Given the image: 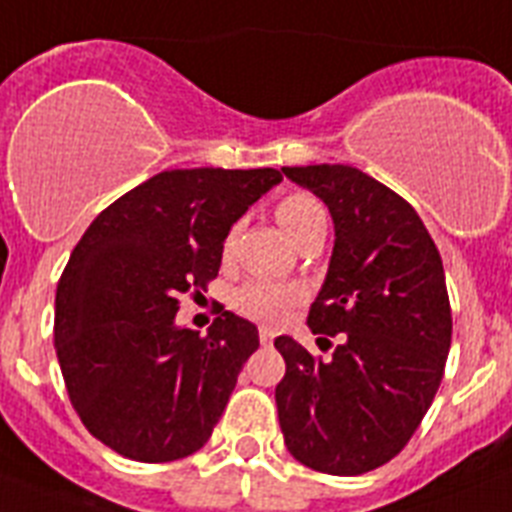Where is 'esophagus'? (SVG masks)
I'll use <instances>...</instances> for the list:
<instances>
[{
  "label": "esophagus",
  "mask_w": 512,
  "mask_h": 512,
  "mask_svg": "<svg viewBox=\"0 0 512 512\" xmlns=\"http://www.w3.org/2000/svg\"><path fill=\"white\" fill-rule=\"evenodd\" d=\"M259 340H261V345H272V340H274V332L272 329H259Z\"/></svg>",
  "instance_id": "esophagus-1"
}]
</instances>
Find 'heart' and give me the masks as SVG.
I'll return each mask as SVG.
<instances>
[{"label":"heart","instance_id":"obj_1","mask_svg":"<svg viewBox=\"0 0 512 512\" xmlns=\"http://www.w3.org/2000/svg\"><path fill=\"white\" fill-rule=\"evenodd\" d=\"M277 225L285 230V235L293 240L295 246H303L308 238H314L319 232H327V211L324 206L308 193H290L274 206ZM238 238V227H232L222 240V256H230ZM303 298V290L298 285H282V282H264L251 280L240 285L232 293V308L240 316H246L251 322L259 324H280L287 311L298 306Z\"/></svg>","mask_w":512,"mask_h":512}]
</instances>
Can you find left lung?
Masks as SVG:
<instances>
[{"label": "left lung", "instance_id": "8db88e82", "mask_svg": "<svg viewBox=\"0 0 512 512\" xmlns=\"http://www.w3.org/2000/svg\"><path fill=\"white\" fill-rule=\"evenodd\" d=\"M282 172L322 198L335 222L308 327L340 342L324 361L293 337L274 340L285 358L274 390L282 434L303 466L361 476L408 445L437 395L453 337L445 269L416 209L366 172L348 164Z\"/></svg>", "mask_w": 512, "mask_h": 512}]
</instances>
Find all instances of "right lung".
I'll use <instances>...</instances> for the list:
<instances>
[{"mask_svg": "<svg viewBox=\"0 0 512 512\" xmlns=\"http://www.w3.org/2000/svg\"><path fill=\"white\" fill-rule=\"evenodd\" d=\"M282 175L167 170L128 190L70 253L54 301V348L70 403L122 458L167 463L209 442L259 329L222 311L201 337L177 327L180 295L206 290L222 240Z\"/></svg>", "mask_w": 512, "mask_h": 512, "instance_id": "1", "label": "right lung"}]
</instances>
